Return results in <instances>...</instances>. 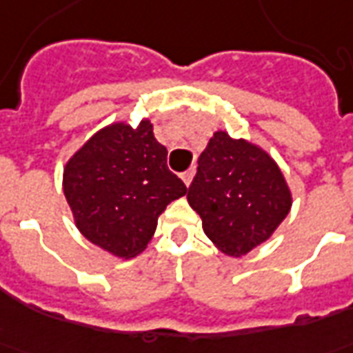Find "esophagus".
<instances>
[{
    "label": "esophagus",
    "mask_w": 353,
    "mask_h": 353,
    "mask_svg": "<svg viewBox=\"0 0 353 353\" xmlns=\"http://www.w3.org/2000/svg\"><path fill=\"white\" fill-rule=\"evenodd\" d=\"M192 177H194V168H190L189 172H185V174H183V183L187 185V187L192 183Z\"/></svg>",
    "instance_id": "1"
}]
</instances>
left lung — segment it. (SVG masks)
I'll use <instances>...</instances> for the list:
<instances>
[{
	"label": "left lung",
	"mask_w": 353,
	"mask_h": 353,
	"mask_svg": "<svg viewBox=\"0 0 353 353\" xmlns=\"http://www.w3.org/2000/svg\"><path fill=\"white\" fill-rule=\"evenodd\" d=\"M187 200L216 249L239 258L275 234L290 213L292 190L268 151L216 130L198 159Z\"/></svg>",
	"instance_id": "obj_1"
}]
</instances>
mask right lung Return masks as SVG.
Wrapping results in <instances>:
<instances>
[{"instance_id":"add662e5","label":"right lung","mask_w":353,"mask_h":353,"mask_svg":"<svg viewBox=\"0 0 353 353\" xmlns=\"http://www.w3.org/2000/svg\"><path fill=\"white\" fill-rule=\"evenodd\" d=\"M166 155L148 117L137 127L114 121L97 130L63 166V194L78 232L121 260L148 249L159 215L187 194Z\"/></svg>"}]
</instances>
